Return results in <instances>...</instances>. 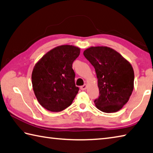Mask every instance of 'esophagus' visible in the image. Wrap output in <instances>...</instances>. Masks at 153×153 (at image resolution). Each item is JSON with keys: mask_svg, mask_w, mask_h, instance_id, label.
<instances>
[{"mask_svg": "<svg viewBox=\"0 0 153 153\" xmlns=\"http://www.w3.org/2000/svg\"><path fill=\"white\" fill-rule=\"evenodd\" d=\"M86 88H87V85H86V84H85L84 85H82V86H80V89H81L82 91H85L86 89Z\"/></svg>", "mask_w": 153, "mask_h": 153, "instance_id": "obj_1", "label": "esophagus"}]
</instances>
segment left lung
<instances>
[{"label": "left lung", "instance_id": "8db88e82", "mask_svg": "<svg viewBox=\"0 0 153 153\" xmlns=\"http://www.w3.org/2000/svg\"><path fill=\"white\" fill-rule=\"evenodd\" d=\"M83 54L93 66L100 95L96 107L104 112L119 111L128 102L134 88V71L127 60L108 47H91Z\"/></svg>", "mask_w": 153, "mask_h": 153}]
</instances>
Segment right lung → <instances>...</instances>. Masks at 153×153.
<instances>
[{"instance_id":"obj_1","label":"right lung","mask_w":153,"mask_h":153,"mask_svg":"<svg viewBox=\"0 0 153 153\" xmlns=\"http://www.w3.org/2000/svg\"><path fill=\"white\" fill-rule=\"evenodd\" d=\"M80 48L61 45L46 53L34 65L32 84L42 106L51 112L62 111L70 106L79 88L75 85L73 62Z\"/></svg>"}]
</instances>
